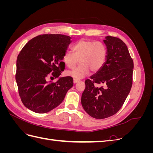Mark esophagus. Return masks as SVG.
Instances as JSON below:
<instances>
[{"mask_svg": "<svg viewBox=\"0 0 153 153\" xmlns=\"http://www.w3.org/2000/svg\"><path fill=\"white\" fill-rule=\"evenodd\" d=\"M80 81V80H78V79H73V83L74 84H76L77 82H78Z\"/></svg>", "mask_w": 153, "mask_h": 153, "instance_id": "1", "label": "esophagus"}]
</instances>
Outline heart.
Masks as SVG:
<instances>
[{"label": "heart", "instance_id": "obj_1", "mask_svg": "<svg viewBox=\"0 0 153 153\" xmlns=\"http://www.w3.org/2000/svg\"><path fill=\"white\" fill-rule=\"evenodd\" d=\"M73 53L66 52L63 56L65 65L73 69L80 62V65L72 71L66 72L68 76L80 79L87 76L90 71L96 73L105 64L107 57V49L100 41L81 39L73 45Z\"/></svg>", "mask_w": 153, "mask_h": 153}]
</instances>
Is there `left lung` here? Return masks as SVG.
<instances>
[{"mask_svg": "<svg viewBox=\"0 0 153 153\" xmlns=\"http://www.w3.org/2000/svg\"><path fill=\"white\" fill-rule=\"evenodd\" d=\"M106 61L100 71L85 81L82 95L83 108L90 116L105 119L121 109L130 92L133 61L127 46L119 38L106 36L103 40ZM103 84L105 87H98Z\"/></svg>", "mask_w": 153, "mask_h": 153, "instance_id": "1", "label": "left lung"}]
</instances>
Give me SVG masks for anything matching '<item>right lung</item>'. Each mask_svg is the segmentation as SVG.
Returning <instances> with one entry per match:
<instances>
[{"label":"right lung","mask_w":153,"mask_h":153,"mask_svg":"<svg viewBox=\"0 0 153 153\" xmlns=\"http://www.w3.org/2000/svg\"><path fill=\"white\" fill-rule=\"evenodd\" d=\"M71 37L62 34L39 35L28 41L18 55L16 81L23 104L38 114L50 112L64 100L73 85L71 76L59 77L64 69L63 56ZM50 75L59 78L47 81Z\"/></svg>","instance_id":"right-lung-1"}]
</instances>
